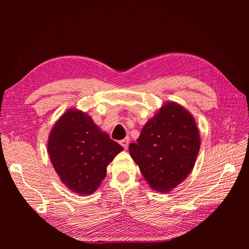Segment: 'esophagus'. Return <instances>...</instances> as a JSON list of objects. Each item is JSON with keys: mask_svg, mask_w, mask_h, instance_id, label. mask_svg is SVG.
Wrapping results in <instances>:
<instances>
[{"mask_svg": "<svg viewBox=\"0 0 249 249\" xmlns=\"http://www.w3.org/2000/svg\"><path fill=\"white\" fill-rule=\"evenodd\" d=\"M119 143L123 145V147H124V149H126L127 146H129V138H124V139H123V140H120Z\"/></svg>", "mask_w": 249, "mask_h": 249, "instance_id": "34e87169", "label": "esophagus"}]
</instances>
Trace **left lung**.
Here are the masks:
<instances>
[{
    "mask_svg": "<svg viewBox=\"0 0 249 249\" xmlns=\"http://www.w3.org/2000/svg\"><path fill=\"white\" fill-rule=\"evenodd\" d=\"M199 147V132L191 113L167 102L148 119L129 152L150 188L168 192L189 176Z\"/></svg>",
    "mask_w": 249,
    "mask_h": 249,
    "instance_id": "left-lung-1",
    "label": "left lung"
}]
</instances>
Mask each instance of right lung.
I'll list each match as a JSON object with an SVG mask.
<instances>
[{
  "label": "right lung",
  "instance_id": "right-lung-1",
  "mask_svg": "<svg viewBox=\"0 0 249 249\" xmlns=\"http://www.w3.org/2000/svg\"><path fill=\"white\" fill-rule=\"evenodd\" d=\"M123 146L97 126L87 113L69 109L52 127L48 153L61 182L74 193L92 194L107 166Z\"/></svg>",
  "mask_w": 249,
  "mask_h": 249
}]
</instances>
